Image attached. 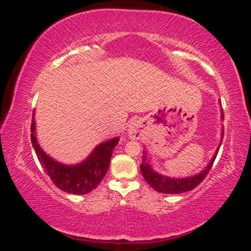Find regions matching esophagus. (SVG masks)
Segmentation results:
<instances>
[{
    "instance_id": "1",
    "label": "esophagus",
    "mask_w": 251,
    "mask_h": 251,
    "mask_svg": "<svg viewBox=\"0 0 251 251\" xmlns=\"http://www.w3.org/2000/svg\"><path fill=\"white\" fill-rule=\"evenodd\" d=\"M128 135L131 139H139L142 135L141 126L139 122L134 121L132 123H130V125L128 127Z\"/></svg>"
}]
</instances>
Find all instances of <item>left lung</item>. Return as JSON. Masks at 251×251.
<instances>
[{"instance_id":"left-lung-1","label":"left lung","mask_w":251,"mask_h":251,"mask_svg":"<svg viewBox=\"0 0 251 251\" xmlns=\"http://www.w3.org/2000/svg\"><path fill=\"white\" fill-rule=\"evenodd\" d=\"M221 117L222 119H225V117H223V113ZM223 135H225V130H222L221 141L223 139ZM220 146L221 143L219 145V147H218L215 155L211 158V161L205 167L204 170H201V173L197 174L195 176H192V177L182 178V179H179V178L175 179V178L166 177V176H163L161 174H157L156 172H154L153 168L151 167V165L147 162L146 152L143 151L142 163L140 165L141 174L143 176V178L146 179L147 182L150 184L151 188H153L156 192H161V193H166V194L184 193V192H188L196 188V186L206 178V176L208 175V173H209L210 168L212 167V164H214L215 159L217 157V154H218V151H219Z\"/></svg>"}]
</instances>
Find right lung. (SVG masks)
I'll use <instances>...</instances> for the list:
<instances>
[{"label":"right lung","instance_id":"add662e5","mask_svg":"<svg viewBox=\"0 0 251 251\" xmlns=\"http://www.w3.org/2000/svg\"><path fill=\"white\" fill-rule=\"evenodd\" d=\"M34 115V114H33ZM120 138L100 143L90 155L76 165H63L56 162L42 150L35 135L34 116L31 124V142L40 163L52 182L60 190L70 194L83 195L95 190L102 181L110 166L112 151L119 143Z\"/></svg>","mask_w":251,"mask_h":251}]
</instances>
